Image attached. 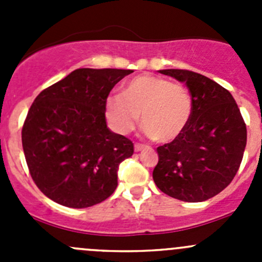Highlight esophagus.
Wrapping results in <instances>:
<instances>
[{"instance_id":"esophagus-1","label":"esophagus","mask_w":262,"mask_h":262,"mask_svg":"<svg viewBox=\"0 0 262 262\" xmlns=\"http://www.w3.org/2000/svg\"><path fill=\"white\" fill-rule=\"evenodd\" d=\"M144 148H146V146H144V144H141V143H136V144H134V150H136V152H141V150H143Z\"/></svg>"}]
</instances>
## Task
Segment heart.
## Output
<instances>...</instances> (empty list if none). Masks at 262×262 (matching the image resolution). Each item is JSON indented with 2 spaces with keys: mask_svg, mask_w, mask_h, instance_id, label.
<instances>
[{
  "mask_svg": "<svg viewBox=\"0 0 262 262\" xmlns=\"http://www.w3.org/2000/svg\"><path fill=\"white\" fill-rule=\"evenodd\" d=\"M105 114L116 132L130 133L142 114L147 136L170 143L181 136L192 114V100L180 83L165 77L141 75L126 82L120 95L110 96Z\"/></svg>",
  "mask_w": 262,
  "mask_h": 262,
  "instance_id": "b5f03b06",
  "label": "heart"
}]
</instances>
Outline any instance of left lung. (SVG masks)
<instances>
[{
  "label": "left lung",
  "instance_id": "left-lung-1",
  "mask_svg": "<svg viewBox=\"0 0 262 262\" xmlns=\"http://www.w3.org/2000/svg\"><path fill=\"white\" fill-rule=\"evenodd\" d=\"M185 82L192 114L181 136L157 148L153 180L166 195L182 202H204L226 189L244 157L247 129L228 90L187 70H163Z\"/></svg>",
  "mask_w": 262,
  "mask_h": 262
}]
</instances>
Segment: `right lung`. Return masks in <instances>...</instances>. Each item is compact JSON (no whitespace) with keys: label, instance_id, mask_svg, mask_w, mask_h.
Here are the masks:
<instances>
[{"label":"right lung","instance_id":"right-lung-1","mask_svg":"<svg viewBox=\"0 0 262 262\" xmlns=\"http://www.w3.org/2000/svg\"><path fill=\"white\" fill-rule=\"evenodd\" d=\"M132 72L78 68L34 100L21 130L24 155L31 179L53 202L87 208L115 191L119 165L134 144L107 129L105 104Z\"/></svg>","mask_w":262,"mask_h":262}]
</instances>
